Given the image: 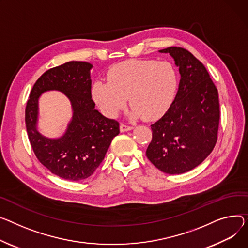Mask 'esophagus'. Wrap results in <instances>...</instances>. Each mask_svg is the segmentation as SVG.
Here are the masks:
<instances>
[{
	"instance_id": "34e87169",
	"label": "esophagus",
	"mask_w": 248,
	"mask_h": 248,
	"mask_svg": "<svg viewBox=\"0 0 248 248\" xmlns=\"http://www.w3.org/2000/svg\"><path fill=\"white\" fill-rule=\"evenodd\" d=\"M133 128H134L133 126L125 125V124H121V125H120V130H121V133H125V131L131 130Z\"/></svg>"
}]
</instances>
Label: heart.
Wrapping results in <instances>:
<instances>
[{
  "mask_svg": "<svg viewBox=\"0 0 248 248\" xmlns=\"http://www.w3.org/2000/svg\"><path fill=\"white\" fill-rule=\"evenodd\" d=\"M177 87L178 76L171 62L131 59L111 67L108 81L95 80L92 94L108 118L117 117L128 97L130 119L155 121L171 106Z\"/></svg>",
  "mask_w": 248,
  "mask_h": 248,
  "instance_id": "1",
  "label": "heart"
}]
</instances>
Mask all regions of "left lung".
<instances>
[{
    "instance_id": "left-lung-1",
    "label": "left lung",
    "mask_w": 248,
    "mask_h": 248,
    "mask_svg": "<svg viewBox=\"0 0 248 248\" xmlns=\"http://www.w3.org/2000/svg\"><path fill=\"white\" fill-rule=\"evenodd\" d=\"M158 52L173 59L180 80L169 110L152 124L153 140L145 154L162 172L180 174L201 164L217 143L218 93L204 65L186 48Z\"/></svg>"
}]
</instances>
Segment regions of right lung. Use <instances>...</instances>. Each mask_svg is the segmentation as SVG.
Returning a JSON list of instances; mask_svg holds the SVG:
<instances>
[{"mask_svg":"<svg viewBox=\"0 0 248 248\" xmlns=\"http://www.w3.org/2000/svg\"><path fill=\"white\" fill-rule=\"evenodd\" d=\"M87 62L71 61L44 73L30 93L26 108V126L38 159L52 173L67 180L90 177L100 166L114 137L119 123L95 109L92 100L91 70ZM62 92L71 103L72 118L64 134L47 138L39 133L38 101L46 91Z\"/></svg>","mask_w":248,"mask_h":248,"instance_id":"right-lung-1","label":"right lung"}]
</instances>
